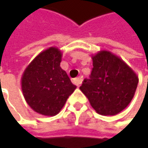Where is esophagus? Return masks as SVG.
Here are the masks:
<instances>
[{
  "instance_id": "esophagus-1",
  "label": "esophagus",
  "mask_w": 148,
  "mask_h": 148,
  "mask_svg": "<svg viewBox=\"0 0 148 148\" xmlns=\"http://www.w3.org/2000/svg\"><path fill=\"white\" fill-rule=\"evenodd\" d=\"M82 77H77L73 80V83L77 86H80L81 84H82Z\"/></svg>"
}]
</instances>
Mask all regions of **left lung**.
Returning a JSON list of instances; mask_svg holds the SVG:
<instances>
[{
    "mask_svg": "<svg viewBox=\"0 0 148 148\" xmlns=\"http://www.w3.org/2000/svg\"><path fill=\"white\" fill-rule=\"evenodd\" d=\"M93 68L90 79H85L81 90L96 113L115 115L133 99L138 77L119 57L101 50L92 56Z\"/></svg>",
    "mask_w": 148,
    "mask_h": 148,
    "instance_id": "left-lung-1",
    "label": "left lung"
}]
</instances>
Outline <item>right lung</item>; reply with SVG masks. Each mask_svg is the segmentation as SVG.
<instances>
[{"label": "right lung", "mask_w": 148, "mask_h": 148, "mask_svg": "<svg viewBox=\"0 0 148 148\" xmlns=\"http://www.w3.org/2000/svg\"><path fill=\"white\" fill-rule=\"evenodd\" d=\"M62 53L56 47L41 52L21 77V89L32 110L45 116L58 114L77 86L60 66Z\"/></svg>", "instance_id": "obj_1"}]
</instances>
